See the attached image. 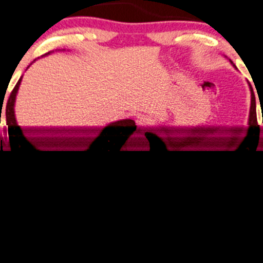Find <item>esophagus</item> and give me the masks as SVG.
Here are the masks:
<instances>
[{
	"label": "esophagus",
	"mask_w": 263,
	"mask_h": 263,
	"mask_svg": "<svg viewBox=\"0 0 263 263\" xmlns=\"http://www.w3.org/2000/svg\"><path fill=\"white\" fill-rule=\"evenodd\" d=\"M137 126L138 128L141 129L148 128L149 126H152V120L149 118H147V116H141V118L137 119Z\"/></svg>",
	"instance_id": "1"
}]
</instances>
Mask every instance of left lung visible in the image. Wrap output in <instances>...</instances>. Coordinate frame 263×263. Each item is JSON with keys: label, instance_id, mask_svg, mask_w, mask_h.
Here are the masks:
<instances>
[{"label": "left lung", "instance_id": "8db88e82", "mask_svg": "<svg viewBox=\"0 0 263 263\" xmlns=\"http://www.w3.org/2000/svg\"><path fill=\"white\" fill-rule=\"evenodd\" d=\"M232 65L234 66L233 62ZM250 90L251 106L248 127L243 129L245 132L240 140L234 137L229 141L227 144L226 158L223 157V160L220 159V162L213 163V165L205 164V166H202L201 164L200 166L198 164L197 166L196 164L194 167H190V165L187 167L185 164L182 165V162L180 164L178 157L182 153H187L190 148H192V140L174 144L172 142H165L154 132H143L147 140L145 145H148V152L151 153L152 175L156 180L158 187L166 197L181 202L203 201L219 194L235 180L248 162L246 159L249 158V154L256 151L260 140L255 94L251 87Z\"/></svg>", "mask_w": 263, "mask_h": 263}]
</instances>
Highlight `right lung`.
Here are the masks:
<instances>
[{
  "instance_id": "1",
  "label": "right lung",
  "mask_w": 263,
  "mask_h": 263,
  "mask_svg": "<svg viewBox=\"0 0 263 263\" xmlns=\"http://www.w3.org/2000/svg\"><path fill=\"white\" fill-rule=\"evenodd\" d=\"M21 82L22 77L8 98L6 125L9 151L17 154L15 160L22 174L41 191L60 200L80 201L93 196L106 178L112 154L136 131L135 121L125 119L109 123L93 140L81 145L83 149L71 151L69 156H51L53 152L40 149L25 137L15 120L14 103Z\"/></svg>"
}]
</instances>
